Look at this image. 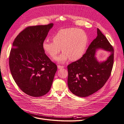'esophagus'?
<instances>
[{
    "label": "esophagus",
    "instance_id": "obj_1",
    "mask_svg": "<svg viewBox=\"0 0 124 124\" xmlns=\"http://www.w3.org/2000/svg\"><path fill=\"white\" fill-rule=\"evenodd\" d=\"M64 67V66H60V65H57V68H58V69H62V68H63Z\"/></svg>",
    "mask_w": 124,
    "mask_h": 124
}]
</instances>
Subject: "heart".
I'll list each match as a JSON object with an SVG mask.
<instances>
[{
	"mask_svg": "<svg viewBox=\"0 0 124 124\" xmlns=\"http://www.w3.org/2000/svg\"><path fill=\"white\" fill-rule=\"evenodd\" d=\"M53 41L45 40L42 47L46 53L52 58H55L60 53L62 54L55 60L64 63L68 59L76 61L82 57L88 44V36L84 31L71 28L62 29L52 37Z\"/></svg>",
	"mask_w": 124,
	"mask_h": 124,
	"instance_id": "heart-1",
	"label": "heart"
}]
</instances>
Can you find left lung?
<instances>
[{"instance_id":"1","label":"left lung","mask_w":124,"mask_h":124,"mask_svg":"<svg viewBox=\"0 0 124 124\" xmlns=\"http://www.w3.org/2000/svg\"><path fill=\"white\" fill-rule=\"evenodd\" d=\"M97 36L89 45L86 53L68 66V85L70 91L79 97H86L103 87L111 73L114 61V49L106 36L97 29ZM101 48L111 54L105 62L100 63L95 55Z\"/></svg>"}]
</instances>
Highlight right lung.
Returning <instances> with one entry per match:
<instances>
[{
	"instance_id": "obj_1",
	"label": "right lung",
	"mask_w": 124,
	"mask_h": 124,
	"mask_svg": "<svg viewBox=\"0 0 124 124\" xmlns=\"http://www.w3.org/2000/svg\"><path fill=\"white\" fill-rule=\"evenodd\" d=\"M53 23L30 26L16 36L9 56L11 74L24 93L34 97L45 95L51 89L57 67L42 47Z\"/></svg>"
}]
</instances>
